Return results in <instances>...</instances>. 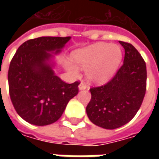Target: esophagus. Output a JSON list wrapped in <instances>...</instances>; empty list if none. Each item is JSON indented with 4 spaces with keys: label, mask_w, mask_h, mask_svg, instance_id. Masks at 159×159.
I'll list each match as a JSON object with an SVG mask.
<instances>
[{
    "label": "esophagus",
    "mask_w": 159,
    "mask_h": 159,
    "mask_svg": "<svg viewBox=\"0 0 159 159\" xmlns=\"http://www.w3.org/2000/svg\"><path fill=\"white\" fill-rule=\"evenodd\" d=\"M88 88H89V87L87 86L86 84H85V83H80V84H79V89H80V90L87 89Z\"/></svg>",
    "instance_id": "34e87169"
}]
</instances>
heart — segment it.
Segmentation results:
<instances>
[{"instance_id": "1", "label": "heart", "mask_w": 159, "mask_h": 159, "mask_svg": "<svg viewBox=\"0 0 159 159\" xmlns=\"http://www.w3.org/2000/svg\"><path fill=\"white\" fill-rule=\"evenodd\" d=\"M123 58L119 47L99 42L73 52L72 59L80 68L86 70L87 78L91 83H103L116 72ZM66 69L72 76H78L79 70L68 62Z\"/></svg>"}]
</instances>
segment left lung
<instances>
[{"instance_id": "8db88e82", "label": "left lung", "mask_w": 159, "mask_h": 159, "mask_svg": "<svg viewBox=\"0 0 159 159\" xmlns=\"http://www.w3.org/2000/svg\"><path fill=\"white\" fill-rule=\"evenodd\" d=\"M125 50L123 66L112 79L90 89L87 115L95 125L107 129L123 126L132 119L143 102L147 90V66L136 48L119 42Z\"/></svg>"}]
</instances>
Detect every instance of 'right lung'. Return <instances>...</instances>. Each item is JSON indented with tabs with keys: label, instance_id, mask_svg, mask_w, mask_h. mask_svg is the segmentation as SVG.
<instances>
[{
	"label": "right lung",
	"instance_id": "1",
	"mask_svg": "<svg viewBox=\"0 0 159 159\" xmlns=\"http://www.w3.org/2000/svg\"><path fill=\"white\" fill-rule=\"evenodd\" d=\"M70 36H42L24 42L10 62L9 94L14 109L29 123L45 126L62 116L70 99L78 93L79 82L69 84L57 76L48 63Z\"/></svg>",
	"mask_w": 159,
	"mask_h": 159
}]
</instances>
